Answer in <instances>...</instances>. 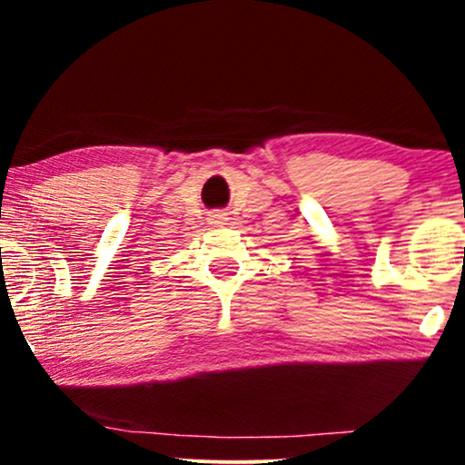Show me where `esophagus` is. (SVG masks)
<instances>
[{
	"label": "esophagus",
	"instance_id": "34e87169",
	"mask_svg": "<svg viewBox=\"0 0 465 465\" xmlns=\"http://www.w3.org/2000/svg\"><path fill=\"white\" fill-rule=\"evenodd\" d=\"M210 223H212V225H225L227 214H225V212H214V214L210 216Z\"/></svg>",
	"mask_w": 465,
	"mask_h": 465
}]
</instances>
